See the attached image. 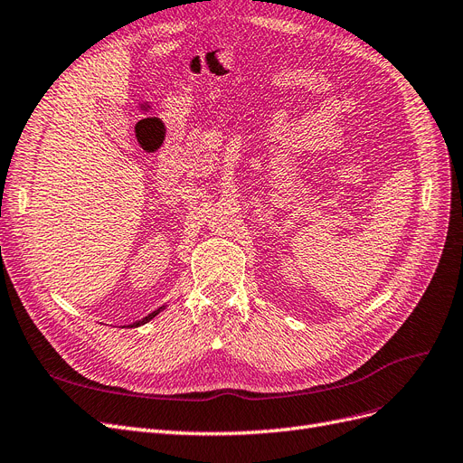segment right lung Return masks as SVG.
I'll use <instances>...</instances> for the list:
<instances>
[{
	"label": "right lung",
	"instance_id": "add662e5",
	"mask_svg": "<svg viewBox=\"0 0 463 463\" xmlns=\"http://www.w3.org/2000/svg\"><path fill=\"white\" fill-rule=\"evenodd\" d=\"M162 309H164V307H160V309H156V311H154V313H150V315H148V317H145L143 320H137V322H133V324H131V328H135V326H141V324H146L148 320H152L154 317H156V315H158Z\"/></svg>",
	"mask_w": 463,
	"mask_h": 463
}]
</instances>
